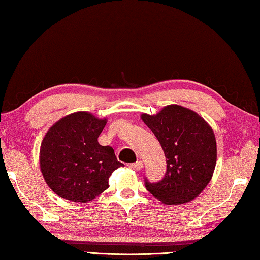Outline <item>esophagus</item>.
I'll return each mask as SVG.
<instances>
[{
  "label": "esophagus",
  "instance_id": "1",
  "mask_svg": "<svg viewBox=\"0 0 260 260\" xmlns=\"http://www.w3.org/2000/svg\"><path fill=\"white\" fill-rule=\"evenodd\" d=\"M131 169H134V170H140V169H142V167H143V162L141 160H139V161H137V162H134V164H129L128 165Z\"/></svg>",
  "mask_w": 260,
  "mask_h": 260
}]
</instances>
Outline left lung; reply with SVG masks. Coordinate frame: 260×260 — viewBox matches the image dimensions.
I'll return each mask as SVG.
<instances>
[{"instance_id": "left-lung-1", "label": "left lung", "mask_w": 260, "mask_h": 260, "mask_svg": "<svg viewBox=\"0 0 260 260\" xmlns=\"http://www.w3.org/2000/svg\"><path fill=\"white\" fill-rule=\"evenodd\" d=\"M141 118L157 137L167 160L160 181L145 178L147 190L167 205L189 203L206 188L215 170L217 145L212 129L197 113L176 105Z\"/></svg>"}]
</instances>
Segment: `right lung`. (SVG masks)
I'll use <instances>...</instances> for the list:
<instances>
[{
    "mask_svg": "<svg viewBox=\"0 0 260 260\" xmlns=\"http://www.w3.org/2000/svg\"><path fill=\"white\" fill-rule=\"evenodd\" d=\"M107 123L76 112L52 125L41 143L40 166L49 187L60 197L86 203L106 190L112 172L122 167L110 146L98 142Z\"/></svg>",
    "mask_w": 260,
    "mask_h": 260,
    "instance_id": "add662e5",
    "label": "right lung"
}]
</instances>
